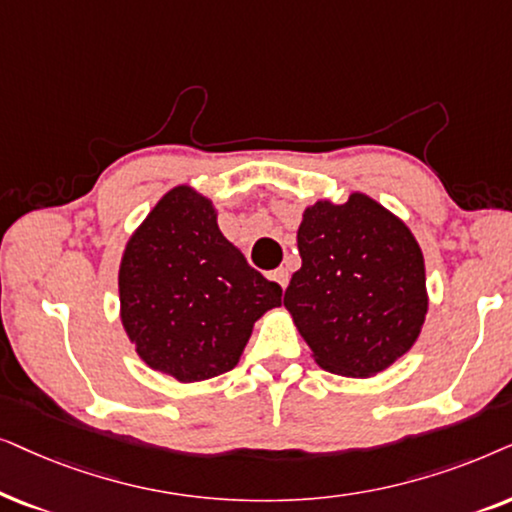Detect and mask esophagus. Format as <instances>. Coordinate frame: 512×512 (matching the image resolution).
Segmentation results:
<instances>
[{
  "label": "esophagus",
  "mask_w": 512,
  "mask_h": 512,
  "mask_svg": "<svg viewBox=\"0 0 512 512\" xmlns=\"http://www.w3.org/2000/svg\"><path fill=\"white\" fill-rule=\"evenodd\" d=\"M269 278H271V281H274V283H278V285H281V288L285 290V288H288V281H290V274H288V269H274V271H271V274H269Z\"/></svg>",
  "instance_id": "1"
}]
</instances>
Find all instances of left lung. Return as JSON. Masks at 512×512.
<instances>
[{"label": "left lung", "instance_id": "8db88e82", "mask_svg": "<svg viewBox=\"0 0 512 512\" xmlns=\"http://www.w3.org/2000/svg\"><path fill=\"white\" fill-rule=\"evenodd\" d=\"M297 248L283 306L323 370L367 379L412 349L428 313L426 267L398 215L363 192L320 199L304 208Z\"/></svg>", "mask_w": 512, "mask_h": 512}]
</instances>
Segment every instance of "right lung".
Masks as SVG:
<instances>
[{
  "label": "right lung",
  "instance_id": "add662e5",
  "mask_svg": "<svg viewBox=\"0 0 512 512\" xmlns=\"http://www.w3.org/2000/svg\"><path fill=\"white\" fill-rule=\"evenodd\" d=\"M281 306L217 227V208L189 185L159 199L126 241L119 316L142 363L180 384L234 370L252 327Z\"/></svg>",
  "mask_w": 512,
  "mask_h": 512
}]
</instances>
